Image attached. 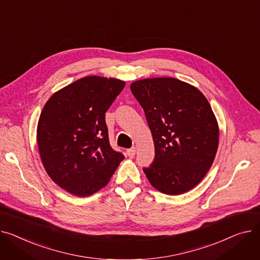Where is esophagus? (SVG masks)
Listing matches in <instances>:
<instances>
[{
  "mask_svg": "<svg viewBox=\"0 0 260 260\" xmlns=\"http://www.w3.org/2000/svg\"><path fill=\"white\" fill-rule=\"evenodd\" d=\"M136 153V149L135 148H130L127 150V155L130 157V158H133L134 155Z\"/></svg>",
  "mask_w": 260,
  "mask_h": 260,
  "instance_id": "1",
  "label": "esophagus"
}]
</instances>
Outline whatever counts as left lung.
Segmentation results:
<instances>
[{
    "label": "left lung",
    "instance_id": "obj_1",
    "mask_svg": "<svg viewBox=\"0 0 260 260\" xmlns=\"http://www.w3.org/2000/svg\"><path fill=\"white\" fill-rule=\"evenodd\" d=\"M131 92L143 107L155 157L144 172L161 193L179 195L205 177L215 158L219 130L205 95L173 78L133 82Z\"/></svg>",
    "mask_w": 260,
    "mask_h": 260
}]
</instances>
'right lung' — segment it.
<instances>
[{"mask_svg":"<svg viewBox=\"0 0 260 260\" xmlns=\"http://www.w3.org/2000/svg\"><path fill=\"white\" fill-rule=\"evenodd\" d=\"M126 83L86 76L45 104L37 140L46 172L57 186L85 197L108 184L125 158L109 143L105 113Z\"/></svg>","mask_w":260,"mask_h":260,"instance_id":"1","label":"right lung"}]
</instances>
